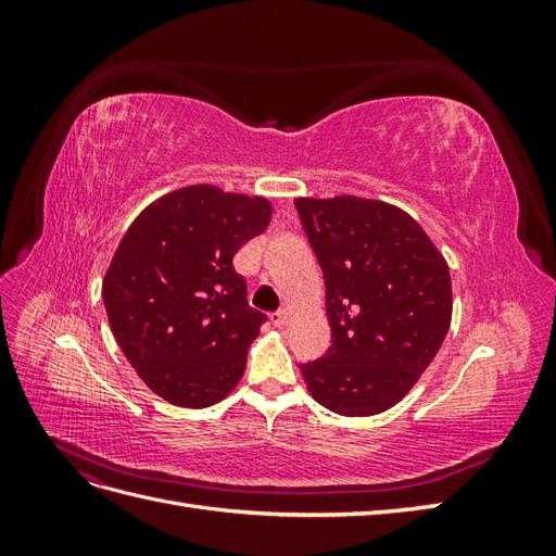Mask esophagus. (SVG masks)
Returning a JSON list of instances; mask_svg holds the SVG:
<instances>
[{"label":"esophagus","mask_w":556,"mask_h":556,"mask_svg":"<svg viewBox=\"0 0 556 556\" xmlns=\"http://www.w3.org/2000/svg\"><path fill=\"white\" fill-rule=\"evenodd\" d=\"M271 325H276V327H285L288 325V319H290V313L288 311H278V313H271Z\"/></svg>","instance_id":"obj_1"}]
</instances>
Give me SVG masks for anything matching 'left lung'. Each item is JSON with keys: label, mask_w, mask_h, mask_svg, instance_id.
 <instances>
[{"label": "left lung", "mask_w": 556, "mask_h": 556, "mask_svg": "<svg viewBox=\"0 0 556 556\" xmlns=\"http://www.w3.org/2000/svg\"><path fill=\"white\" fill-rule=\"evenodd\" d=\"M323 266L331 348L301 364L319 406L345 417L384 413L441 350L452 319L445 257L399 206L343 194L294 199Z\"/></svg>", "instance_id": "obj_1"}]
</instances>
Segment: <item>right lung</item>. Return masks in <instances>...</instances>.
Returning <instances> with one entry per match:
<instances>
[{
	"instance_id": "1",
	"label": "right lung",
	"mask_w": 556,
	"mask_h": 556,
	"mask_svg": "<svg viewBox=\"0 0 556 556\" xmlns=\"http://www.w3.org/2000/svg\"><path fill=\"white\" fill-rule=\"evenodd\" d=\"M268 220L264 197L188 185L146 206L117 245L102 282L111 331L174 406L208 408L239 384L266 315L231 260Z\"/></svg>"
}]
</instances>
